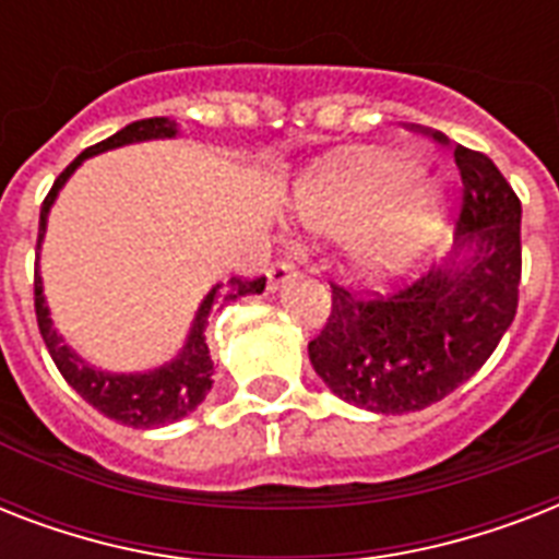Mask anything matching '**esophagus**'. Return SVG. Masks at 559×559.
I'll use <instances>...</instances> for the list:
<instances>
[{"instance_id": "obj_1", "label": "esophagus", "mask_w": 559, "mask_h": 559, "mask_svg": "<svg viewBox=\"0 0 559 559\" xmlns=\"http://www.w3.org/2000/svg\"><path fill=\"white\" fill-rule=\"evenodd\" d=\"M266 275H270V284H272V287H278V284H284V281L296 278L298 270H296V263L289 261V258H281V261L272 263L270 272H266Z\"/></svg>"}]
</instances>
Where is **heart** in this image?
I'll list each match as a JSON object with an SVG mask.
<instances>
[{"label": "heart", "instance_id": "b5f03b06", "mask_svg": "<svg viewBox=\"0 0 559 559\" xmlns=\"http://www.w3.org/2000/svg\"><path fill=\"white\" fill-rule=\"evenodd\" d=\"M298 214L319 231L345 235L373 224L359 246L368 270H385L417 249L435 223V200L424 191V168L406 159H368L324 174L301 191Z\"/></svg>", "mask_w": 559, "mask_h": 559}]
</instances>
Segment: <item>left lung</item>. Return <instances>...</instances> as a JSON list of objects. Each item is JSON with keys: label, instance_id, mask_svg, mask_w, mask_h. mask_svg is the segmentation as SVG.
Wrapping results in <instances>:
<instances>
[{"label": "left lung", "instance_id": "left-lung-1", "mask_svg": "<svg viewBox=\"0 0 559 559\" xmlns=\"http://www.w3.org/2000/svg\"><path fill=\"white\" fill-rule=\"evenodd\" d=\"M408 130L450 147L432 127ZM452 156L459 261L389 296H357L331 281V316L307 345L328 389L368 412L403 415L447 397L485 366L520 307V197L485 153L455 144Z\"/></svg>", "mask_w": 559, "mask_h": 559}]
</instances>
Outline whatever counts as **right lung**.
Masks as SVG:
<instances>
[{"mask_svg": "<svg viewBox=\"0 0 559 559\" xmlns=\"http://www.w3.org/2000/svg\"><path fill=\"white\" fill-rule=\"evenodd\" d=\"M177 135V124L168 118H142L127 124L124 130H118L116 135H109L104 142L92 144L69 165V168L55 179V186L48 191L39 209V235L37 246L46 231V217L51 202H55L57 191L63 188V182L72 177V170L81 165L83 159H90L95 153H104L109 147H121L130 142H147V139H170ZM266 287V275L258 278H246V275H231L226 284H217L211 289L205 301L197 310L193 328L188 333L186 348L179 350V357L168 366L156 368L147 373H104L86 366L81 357H74L69 345L57 336L51 328V316H48L46 298H43V281H39V270H34V313H37L39 333L46 342L48 354L55 359L57 371L63 373V380L81 394L90 406H95L100 415L112 417L118 424L133 426V429H151V426L174 424L179 417L191 415L193 408L200 406L205 394L211 389V377H214V362H211L209 345H205V324H209V313L214 305H226L240 296H254Z\"/></svg>", "mask_w": 559, "mask_h": 559, "instance_id": "add662e5", "label": "right lung"}]
</instances>
